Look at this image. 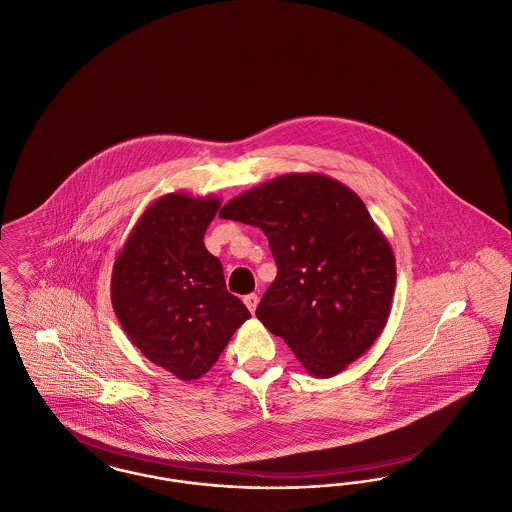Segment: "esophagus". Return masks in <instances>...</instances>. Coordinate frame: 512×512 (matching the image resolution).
<instances>
[{
  "instance_id": "esophagus-1",
  "label": "esophagus",
  "mask_w": 512,
  "mask_h": 512,
  "mask_svg": "<svg viewBox=\"0 0 512 512\" xmlns=\"http://www.w3.org/2000/svg\"><path fill=\"white\" fill-rule=\"evenodd\" d=\"M244 303L247 305V309L251 311V315H255V309H257V305H259V295H257V293L245 295Z\"/></svg>"
}]
</instances>
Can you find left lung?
<instances>
[{"mask_svg": "<svg viewBox=\"0 0 512 512\" xmlns=\"http://www.w3.org/2000/svg\"><path fill=\"white\" fill-rule=\"evenodd\" d=\"M219 217L265 232L278 274L257 318L309 374L332 378L378 340L395 257L353 190L317 172L282 174L230 199Z\"/></svg>", "mask_w": 512, "mask_h": 512, "instance_id": "obj_1", "label": "left lung"}]
</instances>
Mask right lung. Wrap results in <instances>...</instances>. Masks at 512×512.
Listing matches in <instances>:
<instances>
[{"label":"right lung","instance_id":"obj_1","mask_svg":"<svg viewBox=\"0 0 512 512\" xmlns=\"http://www.w3.org/2000/svg\"><path fill=\"white\" fill-rule=\"evenodd\" d=\"M219 207L215 195L155 199L113 265L111 301L122 330L146 359L182 382L211 370L251 318L203 244Z\"/></svg>","mask_w":512,"mask_h":512}]
</instances>
